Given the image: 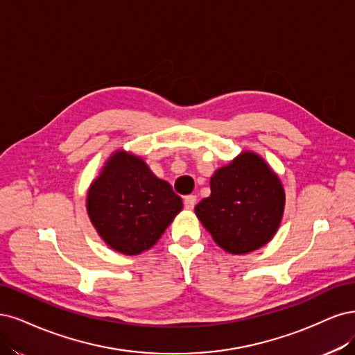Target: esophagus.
<instances>
[{
    "label": "esophagus",
    "mask_w": 355,
    "mask_h": 355,
    "mask_svg": "<svg viewBox=\"0 0 355 355\" xmlns=\"http://www.w3.org/2000/svg\"><path fill=\"white\" fill-rule=\"evenodd\" d=\"M196 202H198L196 196H194V194H189V196L184 198V207H186V209H193L194 207H196Z\"/></svg>",
    "instance_id": "1"
}]
</instances>
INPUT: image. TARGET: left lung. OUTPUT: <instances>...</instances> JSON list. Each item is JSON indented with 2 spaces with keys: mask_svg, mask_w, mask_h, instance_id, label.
Here are the masks:
<instances>
[{
  "mask_svg": "<svg viewBox=\"0 0 355 355\" xmlns=\"http://www.w3.org/2000/svg\"><path fill=\"white\" fill-rule=\"evenodd\" d=\"M284 191L277 175L255 153H243L211 178V196L196 215L215 243L230 254L264 246L279 228Z\"/></svg>",
  "mask_w": 355,
  "mask_h": 355,
  "instance_id": "8db88e82",
  "label": "left lung"
}]
</instances>
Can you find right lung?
Returning <instances> with one entry per match:
<instances>
[{
    "instance_id": "right-lung-1",
    "label": "right lung",
    "mask_w": 355,
    "mask_h": 355,
    "mask_svg": "<svg viewBox=\"0 0 355 355\" xmlns=\"http://www.w3.org/2000/svg\"><path fill=\"white\" fill-rule=\"evenodd\" d=\"M87 208L91 223L110 248L137 255L161 239L181 211L182 200L140 157L118 152L89 187Z\"/></svg>"
}]
</instances>
